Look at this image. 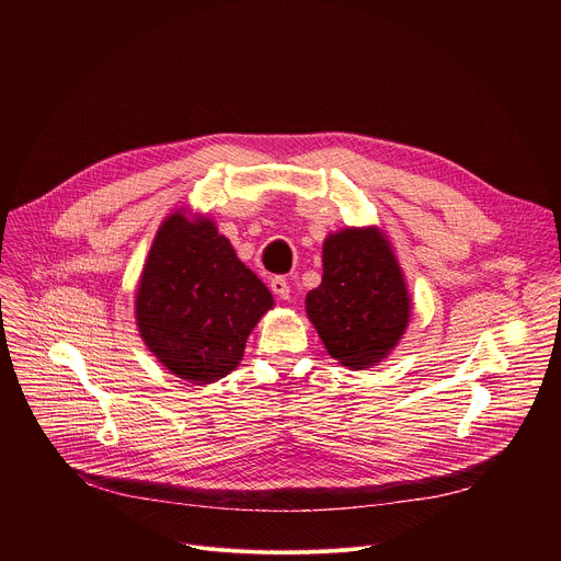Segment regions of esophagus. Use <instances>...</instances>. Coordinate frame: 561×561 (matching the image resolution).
Here are the masks:
<instances>
[{
  "label": "esophagus",
  "mask_w": 561,
  "mask_h": 561,
  "mask_svg": "<svg viewBox=\"0 0 561 561\" xmlns=\"http://www.w3.org/2000/svg\"><path fill=\"white\" fill-rule=\"evenodd\" d=\"M271 290L279 297V299H288L290 297V286H288V282H286V277H273L271 279Z\"/></svg>",
  "instance_id": "1"
}]
</instances>
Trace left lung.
Wrapping results in <instances>:
<instances>
[{"instance_id":"1","label":"left lung","mask_w":561,"mask_h":561,"mask_svg":"<svg viewBox=\"0 0 561 561\" xmlns=\"http://www.w3.org/2000/svg\"><path fill=\"white\" fill-rule=\"evenodd\" d=\"M306 312L329 355L368 368L402 340L411 299L404 275L377 228H346L324 242V277Z\"/></svg>"}]
</instances>
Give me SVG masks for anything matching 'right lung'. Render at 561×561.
I'll list each match as a JSON object with an SVG mask.
<instances>
[{"mask_svg": "<svg viewBox=\"0 0 561 561\" xmlns=\"http://www.w3.org/2000/svg\"><path fill=\"white\" fill-rule=\"evenodd\" d=\"M273 295L237 260L210 219L171 215L150 247L135 299L139 335L171 373L193 383L228 375Z\"/></svg>", "mask_w": 561, "mask_h": 561, "instance_id": "right-lung-1", "label": "right lung"}]
</instances>
